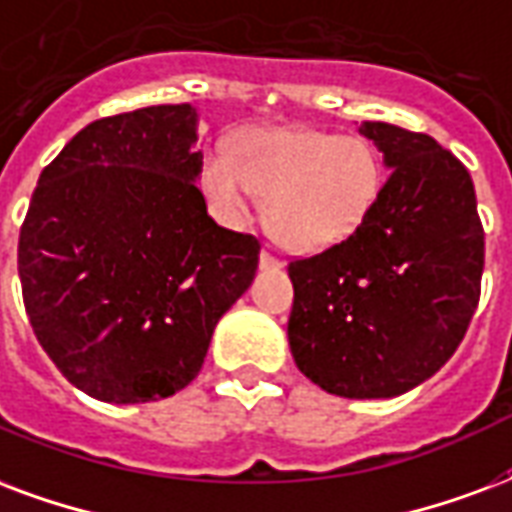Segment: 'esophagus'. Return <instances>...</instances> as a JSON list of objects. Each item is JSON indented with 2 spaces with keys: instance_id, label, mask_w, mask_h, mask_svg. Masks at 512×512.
<instances>
[{
  "instance_id": "esophagus-1",
  "label": "esophagus",
  "mask_w": 512,
  "mask_h": 512,
  "mask_svg": "<svg viewBox=\"0 0 512 512\" xmlns=\"http://www.w3.org/2000/svg\"><path fill=\"white\" fill-rule=\"evenodd\" d=\"M279 266H282V260H279V257H274L271 252H266V249L260 252V268H279Z\"/></svg>"
}]
</instances>
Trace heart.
I'll list each match as a JSON object with an SVG mask.
<instances>
[{
    "label": "heart",
    "instance_id": "heart-1",
    "mask_svg": "<svg viewBox=\"0 0 512 512\" xmlns=\"http://www.w3.org/2000/svg\"><path fill=\"white\" fill-rule=\"evenodd\" d=\"M200 184L219 214L244 222L266 198L271 233L290 249L320 252L352 236L380 192V160L363 138L323 130L252 132L238 162L208 154Z\"/></svg>",
    "mask_w": 512,
    "mask_h": 512
}]
</instances>
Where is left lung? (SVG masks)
<instances>
[{"label":"left lung","mask_w":512,"mask_h":512,"mask_svg":"<svg viewBox=\"0 0 512 512\" xmlns=\"http://www.w3.org/2000/svg\"><path fill=\"white\" fill-rule=\"evenodd\" d=\"M391 176L361 227L287 266L295 366L344 399H391L437 374L480 301L483 225L467 168L423 132L363 121Z\"/></svg>","instance_id":"obj_1"}]
</instances>
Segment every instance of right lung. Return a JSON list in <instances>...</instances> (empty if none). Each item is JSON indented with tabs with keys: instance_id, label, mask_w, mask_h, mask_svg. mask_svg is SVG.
Returning a JSON list of instances; mask_svg holds the SVG:
<instances>
[{
	"instance_id": "add662e5",
	"label": "right lung",
	"mask_w": 512,
	"mask_h": 512,
	"mask_svg": "<svg viewBox=\"0 0 512 512\" xmlns=\"http://www.w3.org/2000/svg\"><path fill=\"white\" fill-rule=\"evenodd\" d=\"M198 113L151 105L83 127L40 173L18 238L29 323L92 399L138 404L195 380L260 241L208 217Z\"/></svg>"
}]
</instances>
